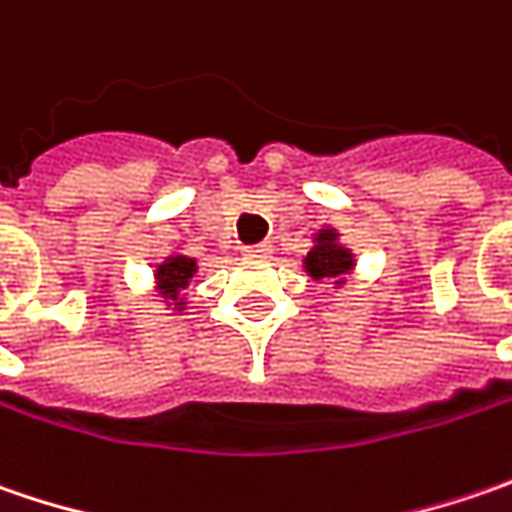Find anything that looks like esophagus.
<instances>
[{"label": "esophagus", "instance_id": "34e87169", "mask_svg": "<svg viewBox=\"0 0 512 512\" xmlns=\"http://www.w3.org/2000/svg\"><path fill=\"white\" fill-rule=\"evenodd\" d=\"M243 252L246 257H272V243H255V246H246Z\"/></svg>", "mask_w": 512, "mask_h": 512}]
</instances>
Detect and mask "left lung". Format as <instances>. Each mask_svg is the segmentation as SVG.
Listing matches in <instances>:
<instances>
[{
    "label": "left lung",
    "instance_id": "8db88e82",
    "mask_svg": "<svg viewBox=\"0 0 512 512\" xmlns=\"http://www.w3.org/2000/svg\"><path fill=\"white\" fill-rule=\"evenodd\" d=\"M303 269L312 280H335L344 283V275L355 269V255L341 243L338 229L326 226L312 234V249L303 257Z\"/></svg>",
    "mask_w": 512,
    "mask_h": 512
}]
</instances>
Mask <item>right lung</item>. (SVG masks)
<instances>
[{"mask_svg":"<svg viewBox=\"0 0 512 512\" xmlns=\"http://www.w3.org/2000/svg\"><path fill=\"white\" fill-rule=\"evenodd\" d=\"M197 278V260L183 252H171L163 257V263H157L154 269V283H157V292L166 303L168 309L174 312H186L189 309V286Z\"/></svg>","mask_w":512,"mask_h":512,"instance_id":"right-lung-1","label":"right lung"}]
</instances>
